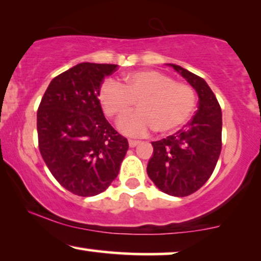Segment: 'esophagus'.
Wrapping results in <instances>:
<instances>
[{
	"mask_svg": "<svg viewBox=\"0 0 261 261\" xmlns=\"http://www.w3.org/2000/svg\"><path fill=\"white\" fill-rule=\"evenodd\" d=\"M140 143H141L140 141H136V140H128V145H130V148L136 147V145H138Z\"/></svg>",
	"mask_w": 261,
	"mask_h": 261,
	"instance_id": "esophagus-1",
	"label": "esophagus"
}]
</instances>
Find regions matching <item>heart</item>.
I'll return each mask as SVG.
<instances>
[{
	"instance_id": "1",
	"label": "heart",
	"mask_w": 261,
	"mask_h": 261,
	"mask_svg": "<svg viewBox=\"0 0 261 261\" xmlns=\"http://www.w3.org/2000/svg\"><path fill=\"white\" fill-rule=\"evenodd\" d=\"M98 98L103 113L117 119L137 103V112L118 124L128 136H144L154 128L160 134L175 131L190 119L196 107L192 87L156 70L131 72L120 85L107 80L100 87Z\"/></svg>"
}]
</instances>
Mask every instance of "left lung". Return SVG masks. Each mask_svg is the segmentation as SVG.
Segmentation results:
<instances>
[{
    "label": "left lung",
    "mask_w": 261,
    "mask_h": 261,
    "mask_svg": "<svg viewBox=\"0 0 261 261\" xmlns=\"http://www.w3.org/2000/svg\"><path fill=\"white\" fill-rule=\"evenodd\" d=\"M169 65L196 89L198 111L185 128L151 142L154 154L147 173L162 192L186 197L199 190L216 167L222 149V111L203 79L180 65Z\"/></svg>",
    "instance_id": "8db88e82"
}]
</instances>
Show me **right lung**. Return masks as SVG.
<instances>
[{
	"label": "right lung",
	"mask_w": 261,
	"mask_h": 261,
	"mask_svg": "<svg viewBox=\"0 0 261 261\" xmlns=\"http://www.w3.org/2000/svg\"><path fill=\"white\" fill-rule=\"evenodd\" d=\"M117 64L80 63L56 76L37 112L41 158L71 193L92 197L117 178L127 140L103 116L98 94Z\"/></svg>",
	"instance_id": "obj_1"
}]
</instances>
